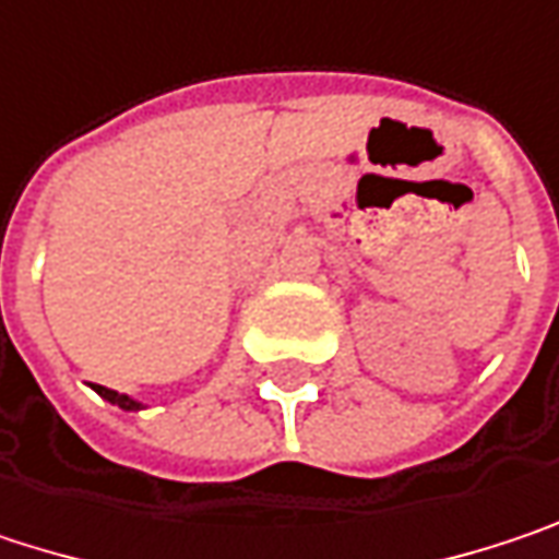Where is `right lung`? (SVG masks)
<instances>
[{
	"label": "right lung",
	"instance_id": "add662e5",
	"mask_svg": "<svg viewBox=\"0 0 559 559\" xmlns=\"http://www.w3.org/2000/svg\"><path fill=\"white\" fill-rule=\"evenodd\" d=\"M99 395H103L105 402H111V405H118V408H124V412H138V408H144L138 399H131V395H124V392H115V389H105V385H93Z\"/></svg>",
	"mask_w": 559,
	"mask_h": 559
}]
</instances>
